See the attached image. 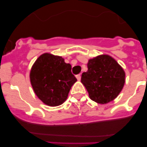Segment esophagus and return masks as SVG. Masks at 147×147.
Instances as JSON below:
<instances>
[{
  "mask_svg": "<svg viewBox=\"0 0 147 147\" xmlns=\"http://www.w3.org/2000/svg\"><path fill=\"white\" fill-rule=\"evenodd\" d=\"M76 78L78 79V80H81V75L80 74H79V75H76Z\"/></svg>",
  "mask_w": 147,
  "mask_h": 147,
  "instance_id": "obj_1",
  "label": "esophagus"
}]
</instances>
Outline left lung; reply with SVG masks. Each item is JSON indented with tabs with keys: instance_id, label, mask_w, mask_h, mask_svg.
I'll list each match as a JSON object with an SVG mask.
<instances>
[{
	"instance_id": "obj_1",
	"label": "left lung",
	"mask_w": 147,
	"mask_h": 147,
	"mask_svg": "<svg viewBox=\"0 0 147 147\" xmlns=\"http://www.w3.org/2000/svg\"><path fill=\"white\" fill-rule=\"evenodd\" d=\"M88 70L83 72L81 82L90 98L99 104L115 100L125 82V72L117 62L107 55H101L89 60Z\"/></svg>"
}]
</instances>
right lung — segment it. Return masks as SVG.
<instances>
[{
    "label": "right lung",
    "mask_w": 147,
    "mask_h": 147,
    "mask_svg": "<svg viewBox=\"0 0 147 147\" xmlns=\"http://www.w3.org/2000/svg\"><path fill=\"white\" fill-rule=\"evenodd\" d=\"M72 67L60 56L44 53L36 60L30 73L31 85L37 97L50 107L59 106L67 98L77 79Z\"/></svg>",
    "instance_id": "obj_1"
}]
</instances>
